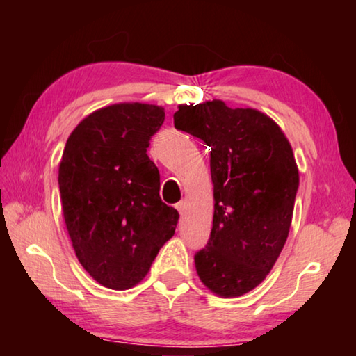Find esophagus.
<instances>
[{
  "mask_svg": "<svg viewBox=\"0 0 356 356\" xmlns=\"http://www.w3.org/2000/svg\"><path fill=\"white\" fill-rule=\"evenodd\" d=\"M176 209L179 210V213H180V215H184L185 209H186V204H185V201H180V202H177V204H176Z\"/></svg>",
  "mask_w": 356,
  "mask_h": 356,
  "instance_id": "1",
  "label": "esophagus"
}]
</instances>
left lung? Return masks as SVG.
<instances>
[{
    "instance_id": "left-lung-1",
    "label": "left lung",
    "mask_w": 356,
    "mask_h": 356,
    "mask_svg": "<svg viewBox=\"0 0 356 356\" xmlns=\"http://www.w3.org/2000/svg\"><path fill=\"white\" fill-rule=\"evenodd\" d=\"M174 125L210 147L215 212L207 246L195 256L197 276L220 297H240L284 248L298 190L292 146L267 114L215 99L179 105Z\"/></svg>"
}]
</instances>
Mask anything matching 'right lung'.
I'll list each match as a JSON object with an SVG mask.
<instances>
[{"label":"right lung","mask_w":356,"mask_h":356,"mask_svg":"<svg viewBox=\"0 0 356 356\" xmlns=\"http://www.w3.org/2000/svg\"><path fill=\"white\" fill-rule=\"evenodd\" d=\"M165 108L131 102L95 110L65 143L59 191L65 227L83 268L114 291L136 286L174 236L179 212L160 197L147 156Z\"/></svg>","instance_id":"add662e5"}]
</instances>
